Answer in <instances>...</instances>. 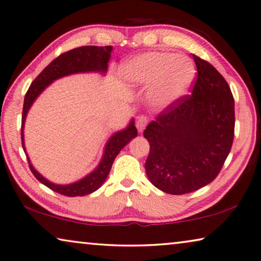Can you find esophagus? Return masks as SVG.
Returning <instances> with one entry per match:
<instances>
[{"label":"esophagus","instance_id":"obj_1","mask_svg":"<svg viewBox=\"0 0 261 261\" xmlns=\"http://www.w3.org/2000/svg\"><path fill=\"white\" fill-rule=\"evenodd\" d=\"M147 123H148V120L146 117H140L138 119V121H136V128H138V130L140 132V133H142V132L144 130Z\"/></svg>","mask_w":261,"mask_h":261}]
</instances>
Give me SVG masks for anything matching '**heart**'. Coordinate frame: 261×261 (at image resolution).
<instances>
[{
    "label": "heart",
    "mask_w": 261,
    "mask_h": 261,
    "mask_svg": "<svg viewBox=\"0 0 261 261\" xmlns=\"http://www.w3.org/2000/svg\"><path fill=\"white\" fill-rule=\"evenodd\" d=\"M128 85L149 87L151 103L164 110L179 101L194 84L196 70L187 58L169 52H146L128 59L120 67Z\"/></svg>",
    "instance_id": "b5f03b06"
}]
</instances>
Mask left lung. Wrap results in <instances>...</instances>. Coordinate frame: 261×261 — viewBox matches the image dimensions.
<instances>
[{"label": "left lung", "instance_id": "obj_1", "mask_svg": "<svg viewBox=\"0 0 261 261\" xmlns=\"http://www.w3.org/2000/svg\"><path fill=\"white\" fill-rule=\"evenodd\" d=\"M191 95L162 111L143 136L150 144L149 181L163 192L183 195L217 177L234 136V100L223 75L197 56Z\"/></svg>", "mask_w": 261, "mask_h": 261}]
</instances>
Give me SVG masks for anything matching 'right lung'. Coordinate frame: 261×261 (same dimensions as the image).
Instances as JSON below:
<instances>
[{
	"label": "right lung",
	"instance_id": "add662e5",
	"mask_svg": "<svg viewBox=\"0 0 261 261\" xmlns=\"http://www.w3.org/2000/svg\"><path fill=\"white\" fill-rule=\"evenodd\" d=\"M113 47L110 46H80L77 49L70 50L62 54L59 57L54 59L45 69H44L38 77L36 78L28 90L25 98H24L23 112H22V146L25 151L28 162H29L30 170L33 171L35 177L44 186L50 188L58 194L69 196V197H75V196L90 195L95 190H98L106 181L108 174L112 168L115 158L120 153V150L129 143L132 139L138 136V130L135 127L134 119H132L128 126L121 130L115 133L108 139L105 147H103L102 158L97 167L87 174L85 177L80 178L70 184H56L46 179L43 175L35 169L31 164L29 156L27 154L25 144H24V123L28 115V112L33 106L35 100L39 97V94L50 86L55 80L61 79L66 75L75 73H87V72H98V73L105 74L107 72L108 62L111 58V52Z\"/></svg>",
	"mask_w": 261,
	"mask_h": 261
}]
</instances>
